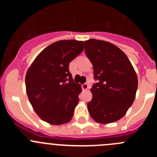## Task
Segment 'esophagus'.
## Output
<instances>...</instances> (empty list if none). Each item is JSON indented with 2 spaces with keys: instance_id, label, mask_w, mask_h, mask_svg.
<instances>
[{
  "instance_id": "esophagus-1",
  "label": "esophagus",
  "mask_w": 157,
  "mask_h": 157,
  "mask_svg": "<svg viewBox=\"0 0 157 157\" xmlns=\"http://www.w3.org/2000/svg\"><path fill=\"white\" fill-rule=\"evenodd\" d=\"M89 87H90V86L88 85V83H84V84L82 85V90H87Z\"/></svg>"
}]
</instances>
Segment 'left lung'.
Instances as JSON below:
<instances>
[{
  "label": "left lung",
  "mask_w": 157,
  "mask_h": 157,
  "mask_svg": "<svg viewBox=\"0 0 157 157\" xmlns=\"http://www.w3.org/2000/svg\"><path fill=\"white\" fill-rule=\"evenodd\" d=\"M85 52L94 67L93 98L88 104L91 117L100 123L120 120L135 98L138 77L126 54L110 42L90 39Z\"/></svg>",
  "instance_id": "obj_1"
}]
</instances>
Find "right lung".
Listing matches in <instances>:
<instances>
[{"mask_svg":"<svg viewBox=\"0 0 157 157\" xmlns=\"http://www.w3.org/2000/svg\"><path fill=\"white\" fill-rule=\"evenodd\" d=\"M83 48V41H56L38 54L27 71L25 80L27 96L43 121L61 125L71 120L82 88L73 81L69 63Z\"/></svg>","mask_w":157,"mask_h":157,"instance_id":"add662e5","label":"right lung"}]
</instances>
